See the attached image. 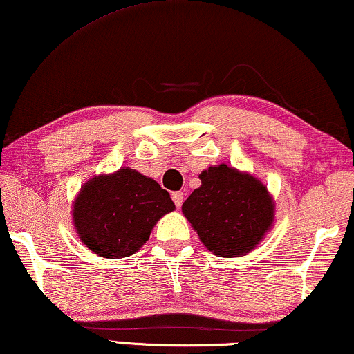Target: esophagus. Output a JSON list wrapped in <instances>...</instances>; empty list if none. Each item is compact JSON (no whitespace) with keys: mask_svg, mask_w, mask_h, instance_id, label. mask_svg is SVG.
<instances>
[{"mask_svg":"<svg viewBox=\"0 0 354 354\" xmlns=\"http://www.w3.org/2000/svg\"><path fill=\"white\" fill-rule=\"evenodd\" d=\"M171 198H173V202H175L176 208H181L184 194H183V192H173V194H171Z\"/></svg>","mask_w":354,"mask_h":354,"instance_id":"obj_1","label":"esophagus"}]
</instances>
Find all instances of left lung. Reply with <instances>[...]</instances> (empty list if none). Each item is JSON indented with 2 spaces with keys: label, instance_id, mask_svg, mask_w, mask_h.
Returning <instances> with one entry per match:
<instances>
[{
  "label": "left lung",
  "instance_id": "obj_1",
  "mask_svg": "<svg viewBox=\"0 0 354 354\" xmlns=\"http://www.w3.org/2000/svg\"><path fill=\"white\" fill-rule=\"evenodd\" d=\"M202 186L183 203V213L216 256H243L270 229L273 202L267 187L227 165L200 173Z\"/></svg>",
  "mask_w": 354,
  "mask_h": 354
}]
</instances>
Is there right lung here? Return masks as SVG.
Here are the masks:
<instances>
[{
    "label": "right lung",
    "instance_id": "right-lung-1",
    "mask_svg": "<svg viewBox=\"0 0 354 354\" xmlns=\"http://www.w3.org/2000/svg\"><path fill=\"white\" fill-rule=\"evenodd\" d=\"M175 209L165 189L141 173L120 168L84 184L73 221L79 239L95 254L109 259L129 257L149 240L163 214Z\"/></svg>",
    "mask_w": 354,
    "mask_h": 354
}]
</instances>
